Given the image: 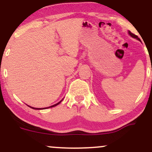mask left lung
<instances>
[{
  "label": "left lung",
  "instance_id": "1",
  "mask_svg": "<svg viewBox=\"0 0 152 152\" xmlns=\"http://www.w3.org/2000/svg\"><path fill=\"white\" fill-rule=\"evenodd\" d=\"M129 34L130 36H132V37H133V38H137V39L139 40V41H141V40L139 39V38H138V36H137V35H135V34H132V33L131 32V31H129Z\"/></svg>",
  "mask_w": 152,
  "mask_h": 152
}]
</instances>
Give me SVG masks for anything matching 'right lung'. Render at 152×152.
<instances>
[{"mask_svg": "<svg viewBox=\"0 0 152 152\" xmlns=\"http://www.w3.org/2000/svg\"><path fill=\"white\" fill-rule=\"evenodd\" d=\"M61 102H60L57 103V104H54V105H53V106H50V107H53V106H57V105H58V104H60V103H61ZM30 107H31V106H30ZM31 108H32V109H38V108H34V107H31ZM48 108H49V107H48ZM43 109H44V108H43Z\"/></svg>", "mask_w": 152, "mask_h": 152, "instance_id": "add662e5", "label": "right lung"}]
</instances>
